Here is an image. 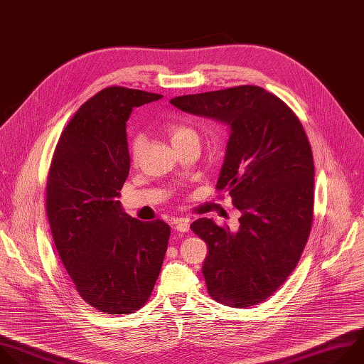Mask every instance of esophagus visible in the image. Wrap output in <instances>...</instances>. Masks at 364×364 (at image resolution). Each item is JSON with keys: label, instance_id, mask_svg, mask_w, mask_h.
<instances>
[{"label": "esophagus", "instance_id": "esophagus-1", "mask_svg": "<svg viewBox=\"0 0 364 364\" xmlns=\"http://www.w3.org/2000/svg\"><path fill=\"white\" fill-rule=\"evenodd\" d=\"M175 230L179 232H188L189 231V220L188 218H179L175 224Z\"/></svg>", "mask_w": 364, "mask_h": 364}]
</instances>
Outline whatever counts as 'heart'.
Here are the masks:
<instances>
[{
	"label": "heart",
	"mask_w": 364,
	"mask_h": 364,
	"mask_svg": "<svg viewBox=\"0 0 364 364\" xmlns=\"http://www.w3.org/2000/svg\"><path fill=\"white\" fill-rule=\"evenodd\" d=\"M165 130L172 141L173 146H178L181 143H185L188 140H198L196 132L183 122H169L165 126ZM143 149V137L140 134H134L130 141V159L132 162H137L139 156Z\"/></svg>",
	"instance_id": "1"
}]
</instances>
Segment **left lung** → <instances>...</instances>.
Returning a JSON list of instances; mask_svg holds the SVG:
<instances>
[{
  "mask_svg": "<svg viewBox=\"0 0 364 364\" xmlns=\"http://www.w3.org/2000/svg\"><path fill=\"white\" fill-rule=\"evenodd\" d=\"M178 109L230 124L216 182L241 210L240 228L200 218L191 230L208 244L202 274L209 296L247 309L271 297L297 267L314 213V162L297 114L258 86L186 95Z\"/></svg>",
  "mask_w": 364,
  "mask_h": 364,
  "instance_id": "8db88e82",
  "label": "left lung"
}]
</instances>
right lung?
<instances>
[{
    "label": "right lung",
    "mask_w": 364,
    "mask_h": 364,
    "mask_svg": "<svg viewBox=\"0 0 364 364\" xmlns=\"http://www.w3.org/2000/svg\"><path fill=\"white\" fill-rule=\"evenodd\" d=\"M161 95L110 86L64 127L51 159L46 210L58 255L80 297L105 314H130L149 300L171 228L143 223L117 200L129 175L126 122Z\"/></svg>",
    "instance_id": "1"
}]
</instances>
